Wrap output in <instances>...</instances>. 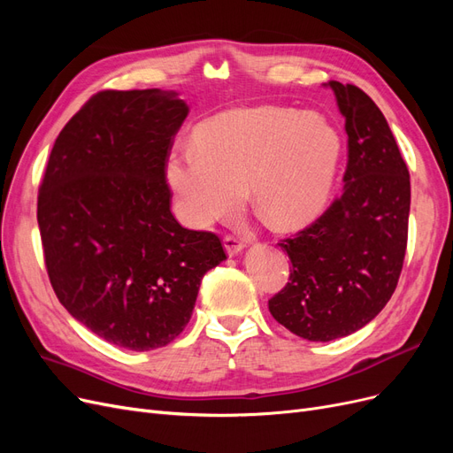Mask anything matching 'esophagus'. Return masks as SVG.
<instances>
[{
	"label": "esophagus",
	"instance_id": "34e87169",
	"mask_svg": "<svg viewBox=\"0 0 453 453\" xmlns=\"http://www.w3.org/2000/svg\"><path fill=\"white\" fill-rule=\"evenodd\" d=\"M243 248H245V245H243L242 240H238V238H234V236H226V238H225V250H226V253H228V257L238 255Z\"/></svg>",
	"mask_w": 453,
	"mask_h": 453
}]
</instances>
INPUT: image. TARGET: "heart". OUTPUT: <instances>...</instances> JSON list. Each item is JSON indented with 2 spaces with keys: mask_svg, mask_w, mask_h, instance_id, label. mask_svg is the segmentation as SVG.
<instances>
[{
  "mask_svg": "<svg viewBox=\"0 0 453 453\" xmlns=\"http://www.w3.org/2000/svg\"><path fill=\"white\" fill-rule=\"evenodd\" d=\"M342 155L338 130L319 113L245 107L177 143L166 164L181 221L210 226L234 213L250 188L255 211L280 230L306 226L326 205Z\"/></svg>",
  "mask_w": 453,
  "mask_h": 453,
  "instance_id": "b5f03b06",
  "label": "heart"
}]
</instances>
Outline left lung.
<instances>
[{
    "instance_id": "obj_1",
    "label": "left lung",
    "mask_w": 453,
    "mask_h": 453,
    "mask_svg": "<svg viewBox=\"0 0 453 453\" xmlns=\"http://www.w3.org/2000/svg\"><path fill=\"white\" fill-rule=\"evenodd\" d=\"M346 119L342 195L280 248L291 276L268 300L273 319L300 338L359 331L389 303L404 263L410 173L380 107L355 85L328 81Z\"/></svg>"
}]
</instances>
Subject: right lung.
<instances>
[{
	"instance_id": "add662e5",
	"label": "right lung",
	"mask_w": 453,
	"mask_h": 453,
	"mask_svg": "<svg viewBox=\"0 0 453 453\" xmlns=\"http://www.w3.org/2000/svg\"><path fill=\"white\" fill-rule=\"evenodd\" d=\"M187 115L175 92H98L58 134L39 187L54 293L94 334L132 351L180 336L203 273L226 258L217 234L183 228L170 210L166 162Z\"/></svg>"
}]
</instances>
